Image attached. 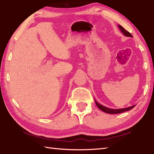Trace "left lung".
I'll return each mask as SVG.
<instances>
[{
    "instance_id": "1",
    "label": "left lung",
    "mask_w": 154,
    "mask_h": 154,
    "mask_svg": "<svg viewBox=\"0 0 154 154\" xmlns=\"http://www.w3.org/2000/svg\"><path fill=\"white\" fill-rule=\"evenodd\" d=\"M118 26H119V29L121 30L122 32L125 36H126V37H132V35H131V33L126 31V30L124 28H123V27H122L121 25H119ZM95 103H96V105H97V107L99 108V109H101V111H103V112H105V113H109V114H117V113H123V112H124V111H129V110H130V109H132L135 106V105H133V106H131V107H126V108H123V109H109V108L103 106V105H102L101 104L98 103L95 100Z\"/></svg>"
}]
</instances>
